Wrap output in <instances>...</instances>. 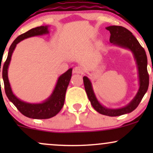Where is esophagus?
<instances>
[{
	"mask_svg": "<svg viewBox=\"0 0 153 153\" xmlns=\"http://www.w3.org/2000/svg\"><path fill=\"white\" fill-rule=\"evenodd\" d=\"M73 73H77V74H82L83 73V69H82V67L80 66H77L73 69Z\"/></svg>",
	"mask_w": 153,
	"mask_h": 153,
	"instance_id": "1",
	"label": "esophagus"
}]
</instances>
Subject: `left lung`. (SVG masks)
I'll return each instance as SVG.
<instances>
[{
  "label": "left lung",
  "instance_id": "8db88e82",
  "mask_svg": "<svg viewBox=\"0 0 153 153\" xmlns=\"http://www.w3.org/2000/svg\"><path fill=\"white\" fill-rule=\"evenodd\" d=\"M106 29L110 31L109 41L111 43L123 48L128 49L131 50L134 54L137 65L140 82V88L137 94L134 99L131 100V102L126 106L115 109L108 108L102 106L96 99L93 90L92 84L88 77H83V82L87 96L94 109L103 115L108 117H117L130 113L134 111L140 104L144 95L147 92L149 86V75L147 69V58L144 48L140 45L137 39L134 37L130 31L120 26H110L106 27Z\"/></svg>",
  "mask_w": 153,
  "mask_h": 153
}]
</instances>
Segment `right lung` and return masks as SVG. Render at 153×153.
<instances>
[{"mask_svg": "<svg viewBox=\"0 0 153 153\" xmlns=\"http://www.w3.org/2000/svg\"><path fill=\"white\" fill-rule=\"evenodd\" d=\"M48 26H41L34 28L29 30L24 34L19 35L13 42L10 45L9 51H8V57L6 62H4L3 67V79L4 82L5 92L8 99L14 104L23 115L29 117V118L36 119H50L54 117L59 113V111L62 109L65 102V98L67 88L69 85L70 80L72 76V71L71 68L65 73H63L59 77L57 84L54 88L53 92L50 97L42 103H29L21 101L14 94H13L10 88L9 80L8 78V69L11 59V56L13 54L16 46L19 42L24 40V39L31 37V36H39L45 34H48ZM1 72V67H0Z\"/></svg>", "mask_w": 153, "mask_h": 153, "instance_id": "right-lung-1", "label": "right lung"}]
</instances>
